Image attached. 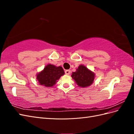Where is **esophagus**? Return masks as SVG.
<instances>
[{
  "label": "esophagus",
  "instance_id": "esophagus-1",
  "mask_svg": "<svg viewBox=\"0 0 134 134\" xmlns=\"http://www.w3.org/2000/svg\"><path fill=\"white\" fill-rule=\"evenodd\" d=\"M65 72L66 75H69L70 74V70H65Z\"/></svg>",
  "mask_w": 134,
  "mask_h": 134
}]
</instances>
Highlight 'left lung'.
<instances>
[{
	"label": "left lung",
	"instance_id": "left-lung-1",
	"mask_svg": "<svg viewBox=\"0 0 134 134\" xmlns=\"http://www.w3.org/2000/svg\"><path fill=\"white\" fill-rule=\"evenodd\" d=\"M71 77L80 87L86 88L94 82L95 74L83 65H80L75 72H72Z\"/></svg>",
	"mask_w": 134,
	"mask_h": 134
}]
</instances>
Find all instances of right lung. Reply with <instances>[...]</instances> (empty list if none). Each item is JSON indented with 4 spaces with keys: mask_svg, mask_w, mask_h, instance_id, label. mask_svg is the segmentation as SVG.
<instances>
[{
    "mask_svg": "<svg viewBox=\"0 0 134 134\" xmlns=\"http://www.w3.org/2000/svg\"><path fill=\"white\" fill-rule=\"evenodd\" d=\"M65 74L62 66L47 64L43 69L36 74L38 83L46 87H51L58 82L60 77Z\"/></svg>",
    "mask_w": 134,
    "mask_h": 134,
    "instance_id": "obj_1",
    "label": "right lung"
}]
</instances>
